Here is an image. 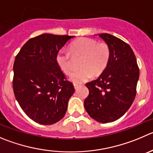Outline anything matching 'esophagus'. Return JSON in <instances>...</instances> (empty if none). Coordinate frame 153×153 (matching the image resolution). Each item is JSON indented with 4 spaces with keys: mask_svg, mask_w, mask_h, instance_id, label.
I'll use <instances>...</instances> for the list:
<instances>
[{
    "mask_svg": "<svg viewBox=\"0 0 153 153\" xmlns=\"http://www.w3.org/2000/svg\"><path fill=\"white\" fill-rule=\"evenodd\" d=\"M74 88H75V89H77V88L79 87V85H78V84L74 83Z\"/></svg>",
    "mask_w": 153,
    "mask_h": 153,
    "instance_id": "obj_1",
    "label": "esophagus"
}]
</instances>
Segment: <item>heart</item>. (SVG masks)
Returning a JSON list of instances; mask_svg holds the SVG:
<instances>
[{
    "label": "heart",
    "instance_id": "b5f03b06",
    "mask_svg": "<svg viewBox=\"0 0 153 153\" xmlns=\"http://www.w3.org/2000/svg\"><path fill=\"white\" fill-rule=\"evenodd\" d=\"M74 58H81V68L70 76V79L76 84L85 82L94 74L100 75L104 71L110 59V49L104 42L98 43L96 40L82 37L75 40L70 47V52L59 51L56 55V62L65 74H70L73 69Z\"/></svg>",
    "mask_w": 153,
    "mask_h": 153
}]
</instances>
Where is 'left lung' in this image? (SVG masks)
Masks as SVG:
<instances>
[{"label": "left lung", "instance_id": "8db88e82", "mask_svg": "<svg viewBox=\"0 0 153 153\" xmlns=\"http://www.w3.org/2000/svg\"><path fill=\"white\" fill-rule=\"evenodd\" d=\"M108 44L110 59L104 72L85 85L89 94L84 101L85 110L101 123L114 122L131 106L139 79V68L128 43L109 34H98Z\"/></svg>", "mask_w": 153, "mask_h": 153}]
</instances>
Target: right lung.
<instances>
[{
	"mask_svg": "<svg viewBox=\"0 0 153 153\" xmlns=\"http://www.w3.org/2000/svg\"><path fill=\"white\" fill-rule=\"evenodd\" d=\"M74 37L43 34L27 40L16 56V99L25 113L40 125L60 121L75 91L56 62L59 51Z\"/></svg>",
	"mask_w": 153,
	"mask_h": 153,
	"instance_id": "right-lung-1",
	"label": "right lung"
}]
</instances>
